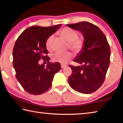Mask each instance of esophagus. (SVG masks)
<instances>
[{"label": "esophagus", "instance_id": "obj_1", "mask_svg": "<svg viewBox=\"0 0 123 123\" xmlns=\"http://www.w3.org/2000/svg\"><path fill=\"white\" fill-rule=\"evenodd\" d=\"M61 68H62V69H64V68L67 67V66H66V65H65V64H61Z\"/></svg>", "mask_w": 123, "mask_h": 123}]
</instances>
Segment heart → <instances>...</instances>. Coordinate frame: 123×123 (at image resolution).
<instances>
[{"mask_svg":"<svg viewBox=\"0 0 123 123\" xmlns=\"http://www.w3.org/2000/svg\"><path fill=\"white\" fill-rule=\"evenodd\" d=\"M59 34L64 39L69 43V46L73 50L78 53L81 51L84 45V40L82 37H78V33L75 30L69 28H64L60 30ZM54 39L53 35L48 37L45 42V47L48 50L50 51L52 49ZM73 57L70 52H56L51 56V60L53 62L66 63Z\"/></svg>","mask_w":123,"mask_h":123,"instance_id":"obj_1","label":"heart"}]
</instances>
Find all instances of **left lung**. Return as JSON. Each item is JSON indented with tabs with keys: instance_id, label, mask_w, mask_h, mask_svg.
Here are the masks:
<instances>
[{
	"instance_id": "8db88e82",
	"label": "left lung",
	"mask_w": 123,
	"mask_h": 123,
	"mask_svg": "<svg viewBox=\"0 0 123 123\" xmlns=\"http://www.w3.org/2000/svg\"><path fill=\"white\" fill-rule=\"evenodd\" d=\"M66 25L80 31L84 38V47L73 61L80 66H69L73 73L68 82L78 92H94L103 84L110 65L111 51L106 37L98 27L88 22Z\"/></svg>"
}]
</instances>
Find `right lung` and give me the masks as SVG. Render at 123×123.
<instances>
[{
	"mask_svg": "<svg viewBox=\"0 0 123 123\" xmlns=\"http://www.w3.org/2000/svg\"><path fill=\"white\" fill-rule=\"evenodd\" d=\"M61 25L49 27L33 26L25 30L15 43L13 49V66L16 76L27 92L39 95L50 88L54 75L61 69L59 62L51 63L45 42L56 32ZM42 58L48 61L47 66L39 65Z\"/></svg>",
	"mask_w": 123,
	"mask_h": 123,
	"instance_id": "obj_1",
	"label": "right lung"
}]
</instances>
